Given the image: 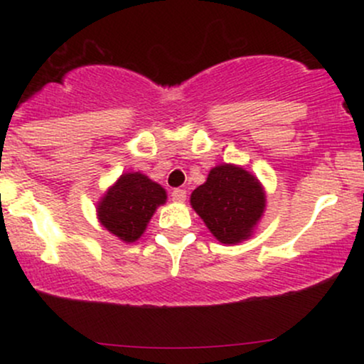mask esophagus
Returning <instances> with one entry per match:
<instances>
[{
	"mask_svg": "<svg viewBox=\"0 0 364 364\" xmlns=\"http://www.w3.org/2000/svg\"><path fill=\"white\" fill-rule=\"evenodd\" d=\"M171 196H173L174 202H185V200H186V191L181 190V188H176V190L171 191Z\"/></svg>",
	"mask_w": 364,
	"mask_h": 364,
	"instance_id": "1",
	"label": "esophagus"
}]
</instances>
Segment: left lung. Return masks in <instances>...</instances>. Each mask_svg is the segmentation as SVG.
Returning <instances> with one entry per match:
<instances>
[{"label": "left lung", "mask_w": 364, "mask_h": 364, "mask_svg": "<svg viewBox=\"0 0 364 364\" xmlns=\"http://www.w3.org/2000/svg\"><path fill=\"white\" fill-rule=\"evenodd\" d=\"M191 207L220 243L236 245L252 235L265 208V193L248 171L224 164L191 193Z\"/></svg>", "instance_id": "8db88e82"}]
</instances>
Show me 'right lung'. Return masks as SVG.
<instances>
[{"instance_id":"add662e5","label":"right lung","mask_w":364,"mask_h":364,"mask_svg":"<svg viewBox=\"0 0 364 364\" xmlns=\"http://www.w3.org/2000/svg\"><path fill=\"white\" fill-rule=\"evenodd\" d=\"M166 202L164 188L140 173L123 174L99 203V220L119 240L133 243L144 235L156 208Z\"/></svg>"}]
</instances>
